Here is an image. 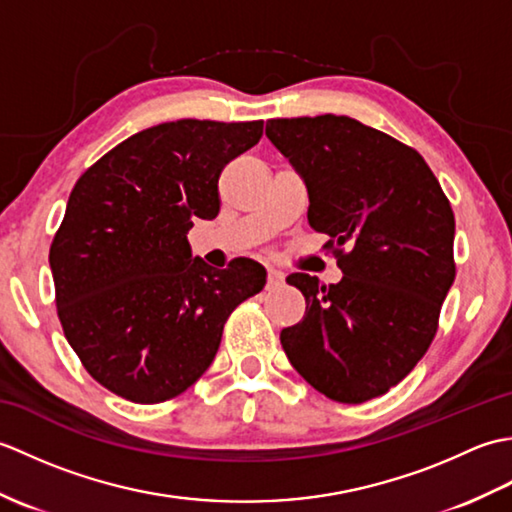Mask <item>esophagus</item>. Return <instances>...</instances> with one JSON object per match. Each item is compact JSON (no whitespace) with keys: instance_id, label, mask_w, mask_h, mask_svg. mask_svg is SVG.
Returning <instances> with one entry per match:
<instances>
[{"instance_id":"1","label":"esophagus","mask_w":512,"mask_h":512,"mask_svg":"<svg viewBox=\"0 0 512 512\" xmlns=\"http://www.w3.org/2000/svg\"><path fill=\"white\" fill-rule=\"evenodd\" d=\"M284 284V273L277 268H268V288H279Z\"/></svg>"}]
</instances>
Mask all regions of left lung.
I'll return each mask as SVG.
<instances>
[{
  "mask_svg": "<svg viewBox=\"0 0 512 512\" xmlns=\"http://www.w3.org/2000/svg\"><path fill=\"white\" fill-rule=\"evenodd\" d=\"M266 136L306 180L308 222L339 284L295 273L306 317L281 330L292 367L336 402L387 394L438 332L455 279V217L438 178L416 149L350 116L273 118Z\"/></svg>",
  "mask_w": 512,
  "mask_h": 512,
  "instance_id": "1",
  "label": "left lung"
}]
</instances>
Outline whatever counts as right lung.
Masks as SVG:
<instances>
[{"instance_id":"1","label":"right lung","mask_w":512,"mask_h":512,"mask_svg":"<svg viewBox=\"0 0 512 512\" xmlns=\"http://www.w3.org/2000/svg\"><path fill=\"white\" fill-rule=\"evenodd\" d=\"M264 121L182 118L123 140L76 180L50 246L65 339L88 374L138 405L180 396L217 354L231 312L266 270L191 257L193 220L220 213L217 180Z\"/></svg>"}]
</instances>
